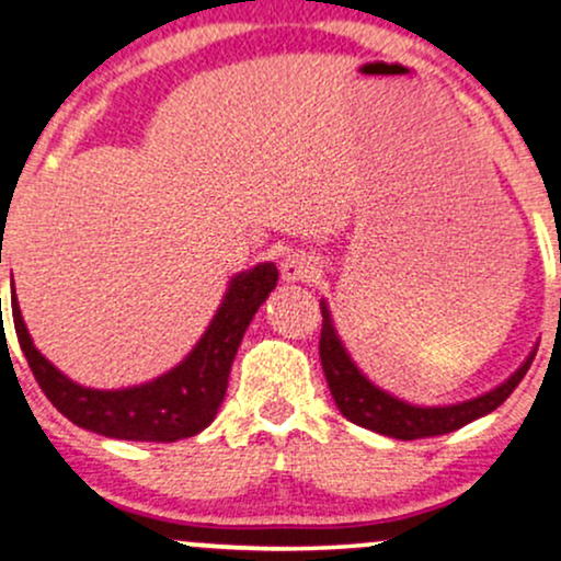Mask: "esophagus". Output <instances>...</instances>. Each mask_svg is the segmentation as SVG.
Returning <instances> with one entry per match:
<instances>
[{
	"label": "esophagus",
	"instance_id": "1",
	"mask_svg": "<svg viewBox=\"0 0 561 561\" xmlns=\"http://www.w3.org/2000/svg\"><path fill=\"white\" fill-rule=\"evenodd\" d=\"M321 266L317 259L306 253H293L282 261V279L285 282H313L319 279Z\"/></svg>",
	"mask_w": 561,
	"mask_h": 561
}]
</instances>
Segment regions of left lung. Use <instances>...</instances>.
Returning <instances> with one entry per match:
<instances>
[{"label": "left lung", "mask_w": 561, "mask_h": 561, "mask_svg": "<svg viewBox=\"0 0 561 561\" xmlns=\"http://www.w3.org/2000/svg\"><path fill=\"white\" fill-rule=\"evenodd\" d=\"M321 340H319V356L321 369H324L327 385L337 403L340 414L351 420L358 427L371 430V433L396 437V440H416V437H435L454 433V430L465 427V424L480 420V416L491 414L501 403L512 396L514 388L523 382V377L530 369L533 358H536L538 345L533 347L530 356L517 366L512 377L495 385L493 390L482 392L478 398H469L461 403L448 405H416L401 401L392 392L377 388L369 377L358 369L356 362L351 358L347 347L340 340L330 306L321 298Z\"/></svg>", "instance_id": "1"}]
</instances>
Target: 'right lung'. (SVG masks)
<instances>
[{
    "mask_svg": "<svg viewBox=\"0 0 561 561\" xmlns=\"http://www.w3.org/2000/svg\"><path fill=\"white\" fill-rule=\"evenodd\" d=\"M276 279L279 272L272 261L231 276L216 317L210 319L197 345L186 353L184 362L150 382L121 390L83 388L62 375L55 364H49L25 330L15 289L10 298L12 321L38 388L62 416L89 433L115 437V440L173 443L203 433L216 420L218 405L227 396L237 347L255 311L276 287Z\"/></svg>",
    "mask_w": 561,
    "mask_h": 561,
    "instance_id": "add662e5",
    "label": "right lung"
}]
</instances>
